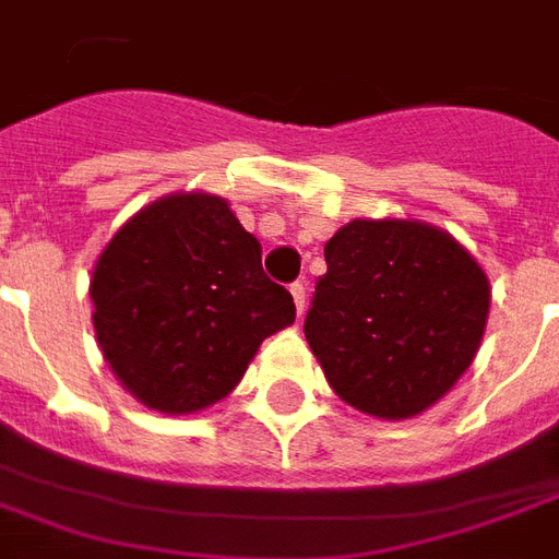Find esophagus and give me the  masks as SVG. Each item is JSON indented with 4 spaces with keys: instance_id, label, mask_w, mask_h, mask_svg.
Wrapping results in <instances>:
<instances>
[{
    "instance_id": "esophagus-1",
    "label": "esophagus",
    "mask_w": 559,
    "mask_h": 559,
    "mask_svg": "<svg viewBox=\"0 0 559 559\" xmlns=\"http://www.w3.org/2000/svg\"><path fill=\"white\" fill-rule=\"evenodd\" d=\"M288 292H292V297H295L297 314H304V309H306V288H304V283H295V285H292V288H288Z\"/></svg>"
}]
</instances>
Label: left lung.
<instances>
[{"mask_svg": "<svg viewBox=\"0 0 559 559\" xmlns=\"http://www.w3.org/2000/svg\"><path fill=\"white\" fill-rule=\"evenodd\" d=\"M306 342L359 413L404 421L472 365L489 280L454 235L421 221H350L326 241Z\"/></svg>", "mask_w": 559, "mask_h": 559, "instance_id": "1", "label": "left lung"}]
</instances>
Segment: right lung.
I'll return each mask as SVG.
<instances>
[{
    "instance_id": "obj_1",
    "label": "right lung",
    "mask_w": 559,
    "mask_h": 559,
    "mask_svg": "<svg viewBox=\"0 0 559 559\" xmlns=\"http://www.w3.org/2000/svg\"><path fill=\"white\" fill-rule=\"evenodd\" d=\"M105 362L167 415L217 404L259 344L295 324V300L262 271V245L215 194H170L105 245L91 276Z\"/></svg>"
}]
</instances>
